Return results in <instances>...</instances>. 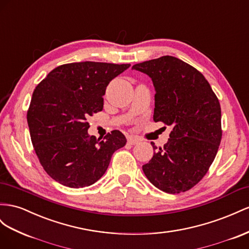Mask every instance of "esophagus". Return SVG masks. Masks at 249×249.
I'll list each match as a JSON object with an SVG mask.
<instances>
[{"label": "esophagus", "instance_id": "obj_1", "mask_svg": "<svg viewBox=\"0 0 249 249\" xmlns=\"http://www.w3.org/2000/svg\"><path fill=\"white\" fill-rule=\"evenodd\" d=\"M127 142H129L132 145H135V144L140 142V140L135 136H129V137H127Z\"/></svg>", "mask_w": 249, "mask_h": 249}]
</instances>
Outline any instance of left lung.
Here are the masks:
<instances>
[{
  "instance_id": "obj_1",
  "label": "left lung",
  "mask_w": 249,
  "mask_h": 249,
  "mask_svg": "<svg viewBox=\"0 0 249 249\" xmlns=\"http://www.w3.org/2000/svg\"><path fill=\"white\" fill-rule=\"evenodd\" d=\"M132 69L151 77L156 91L154 122L172 129L169 141L154 153L142 171L160 191H189L204 177L221 142V107L216 94L197 69L177 57L164 55Z\"/></svg>"
}]
</instances>
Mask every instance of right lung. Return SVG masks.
I'll return each instance as SVG.
<instances>
[{
  "label": "right lung",
  "mask_w": 249,
  "mask_h": 249,
  "mask_svg": "<svg viewBox=\"0 0 249 249\" xmlns=\"http://www.w3.org/2000/svg\"><path fill=\"white\" fill-rule=\"evenodd\" d=\"M130 64L71 63L56 67L33 91L27 122L46 173L73 189L103 177L113 153L126 143L118 130L104 140L90 136L87 118L104 108L107 86Z\"/></svg>",
  "instance_id": "add662e5"
}]
</instances>
